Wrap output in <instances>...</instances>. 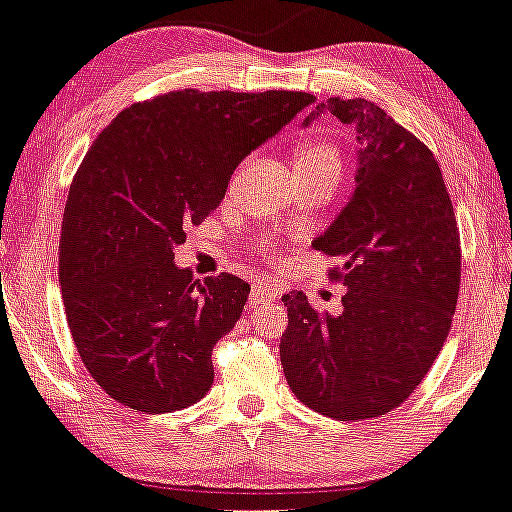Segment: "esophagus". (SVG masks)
<instances>
[{"label": "esophagus", "instance_id": "34e87169", "mask_svg": "<svg viewBox=\"0 0 512 512\" xmlns=\"http://www.w3.org/2000/svg\"><path fill=\"white\" fill-rule=\"evenodd\" d=\"M280 295V288L273 283H266V280H256L254 285H251V295H249V302L254 310L258 307H266V305H273V302L278 300Z\"/></svg>", "mask_w": 512, "mask_h": 512}]
</instances>
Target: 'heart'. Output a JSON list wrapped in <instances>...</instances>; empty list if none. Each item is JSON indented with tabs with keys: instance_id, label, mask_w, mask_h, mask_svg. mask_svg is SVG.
I'll return each instance as SVG.
<instances>
[{
	"instance_id": "heart-1",
	"label": "heart",
	"mask_w": 512,
	"mask_h": 512,
	"mask_svg": "<svg viewBox=\"0 0 512 512\" xmlns=\"http://www.w3.org/2000/svg\"><path fill=\"white\" fill-rule=\"evenodd\" d=\"M295 168L312 166H339V151L327 141H305L298 146L293 158Z\"/></svg>"
}]
</instances>
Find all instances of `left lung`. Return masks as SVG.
I'll return each instance as SVG.
<instances>
[{
    "label": "left lung",
    "mask_w": 512,
    "mask_h": 512,
    "mask_svg": "<svg viewBox=\"0 0 512 512\" xmlns=\"http://www.w3.org/2000/svg\"><path fill=\"white\" fill-rule=\"evenodd\" d=\"M324 112L356 131L354 192L315 249L342 261L339 315L283 295L280 364L300 403L334 420L398 408L442 351L459 300L461 251L442 170L420 139L368 100L329 97Z\"/></svg>",
    "instance_id": "8db88e82"
}]
</instances>
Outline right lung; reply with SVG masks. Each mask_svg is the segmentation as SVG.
Masks as SVG:
<instances>
[{"instance_id": "add662e5", "label": "right lung", "mask_w": 512, "mask_h": 512, "mask_svg": "<svg viewBox=\"0 0 512 512\" xmlns=\"http://www.w3.org/2000/svg\"><path fill=\"white\" fill-rule=\"evenodd\" d=\"M315 97L178 90L119 112L87 151L60 229V293L80 359L131 410H183L212 388V346L251 285L197 280L175 246L224 200L229 178Z\"/></svg>"}]
</instances>
